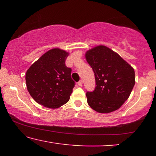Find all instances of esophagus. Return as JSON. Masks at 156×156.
<instances>
[{
  "instance_id": "1",
  "label": "esophagus",
  "mask_w": 156,
  "mask_h": 156,
  "mask_svg": "<svg viewBox=\"0 0 156 156\" xmlns=\"http://www.w3.org/2000/svg\"><path fill=\"white\" fill-rule=\"evenodd\" d=\"M78 85L80 86V87H81V86L83 85V80H79V81L78 82Z\"/></svg>"
}]
</instances>
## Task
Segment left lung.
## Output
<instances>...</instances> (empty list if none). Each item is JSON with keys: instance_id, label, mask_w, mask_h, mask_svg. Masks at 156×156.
Returning a JSON list of instances; mask_svg holds the SVG:
<instances>
[{"instance_id": "obj_1", "label": "left lung", "mask_w": 156, "mask_h": 156, "mask_svg": "<svg viewBox=\"0 0 156 156\" xmlns=\"http://www.w3.org/2000/svg\"><path fill=\"white\" fill-rule=\"evenodd\" d=\"M85 56L96 83L94 90L86 94L89 105L99 113L117 110L129 98L135 85L133 68L104 45L89 50Z\"/></svg>"}]
</instances>
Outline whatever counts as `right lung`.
I'll list each match as a JSON object with an SVG mask.
<instances>
[{
  "label": "right lung",
  "mask_w": 156,
  "mask_h": 156,
  "mask_svg": "<svg viewBox=\"0 0 156 156\" xmlns=\"http://www.w3.org/2000/svg\"><path fill=\"white\" fill-rule=\"evenodd\" d=\"M69 53L59 48L46 52L26 74V87L39 104L57 108L67 103L75 87L71 68L65 65Z\"/></svg>",
  "instance_id": "right-lung-1"
}]
</instances>
